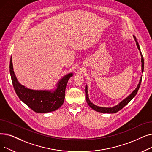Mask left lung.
<instances>
[{
	"label": "left lung",
	"mask_w": 152,
	"mask_h": 152,
	"mask_svg": "<svg viewBox=\"0 0 152 152\" xmlns=\"http://www.w3.org/2000/svg\"><path fill=\"white\" fill-rule=\"evenodd\" d=\"M134 38L135 39V41L136 42V45H137V47L138 49V50L140 51V53L141 55V58H142V60H141V62H142V72H143V69H144V60H143V58L142 56V53L140 51V48L139 47V45H138V43L137 40V38L135 36H134ZM142 82V76L140 77V80L139 81V83L137 85V88H135V89L132 92V93L128 96L127 97H125L124 99H123L121 102L118 103L117 105H115L114 107H99V106H97V105L94 104L93 103H92L89 99V96H88V86L86 85V101L88 102V104L89 105V106L92 108V109H94V110L99 112V113H106V114H114V113H116L117 112L119 111L120 110H121L124 106H125L132 99L136 96L137 92L139 89L140 88V86Z\"/></svg>",
	"instance_id": "8db88e82"
}]
</instances>
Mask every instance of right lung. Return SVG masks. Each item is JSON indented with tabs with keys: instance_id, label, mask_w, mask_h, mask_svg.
<instances>
[{
	"instance_id": "add662e5",
	"label": "right lung",
	"mask_w": 152,
	"mask_h": 152,
	"mask_svg": "<svg viewBox=\"0 0 152 152\" xmlns=\"http://www.w3.org/2000/svg\"><path fill=\"white\" fill-rule=\"evenodd\" d=\"M10 73L13 86L20 99L37 113H50L61 106L64 101L68 81L73 75L71 72L63 76L57 83L54 91L30 89L18 81L13 68L12 57L10 61Z\"/></svg>"
}]
</instances>
